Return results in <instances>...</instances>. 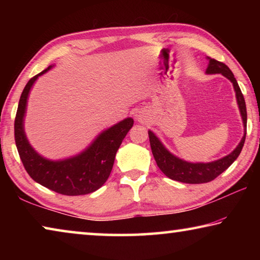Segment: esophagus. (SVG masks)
I'll return each instance as SVG.
<instances>
[{
    "instance_id": "34e87169",
    "label": "esophagus",
    "mask_w": 260,
    "mask_h": 260,
    "mask_svg": "<svg viewBox=\"0 0 260 260\" xmlns=\"http://www.w3.org/2000/svg\"><path fill=\"white\" fill-rule=\"evenodd\" d=\"M135 118H136V120H139V121H143L144 119H146V114H144L143 112H138L135 114Z\"/></svg>"
}]
</instances>
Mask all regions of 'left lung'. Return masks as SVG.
Instances as JSON below:
<instances>
[{"label":"left lung","instance_id":"1","mask_svg":"<svg viewBox=\"0 0 260 260\" xmlns=\"http://www.w3.org/2000/svg\"><path fill=\"white\" fill-rule=\"evenodd\" d=\"M209 60L208 68H206V74H221L225 78H227L233 83L234 87L236 102L239 105V110L241 113L242 122H243V136L237 144V147L227 156L220 158V159L209 161V162H192L187 161L180 158L178 156L173 155L169 149H167L164 144H162L159 138L153 133L152 131L149 129V140H150V146L153 158L157 162L158 167L164 173L167 178L175 180V181H180L183 183H205L212 181L218 175L221 174L223 171H226L233 162L236 160V158L242 151V148L244 146L245 135H246V107L245 101L242 91L239 87L236 79L234 78V74L227 67L226 64L218 61L210 57H206Z\"/></svg>","mask_w":260,"mask_h":260}]
</instances>
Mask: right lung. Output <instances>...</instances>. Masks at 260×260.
<instances>
[{
	"label": "right lung",
	"mask_w": 260,
	"mask_h": 260,
	"mask_svg": "<svg viewBox=\"0 0 260 260\" xmlns=\"http://www.w3.org/2000/svg\"><path fill=\"white\" fill-rule=\"evenodd\" d=\"M54 68L50 65L33 77L21 93L15 120V140L25 170L35 182L61 195L78 196L94 192L107 181L122 140L133 127V118L104 129L91 141L86 149L77 155L49 159L30 146L25 133V116L30 89L39 77Z\"/></svg>",
	"instance_id": "1"
}]
</instances>
